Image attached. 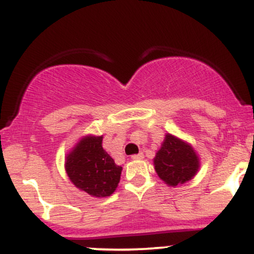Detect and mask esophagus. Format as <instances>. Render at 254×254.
Instances as JSON below:
<instances>
[{
	"mask_svg": "<svg viewBox=\"0 0 254 254\" xmlns=\"http://www.w3.org/2000/svg\"><path fill=\"white\" fill-rule=\"evenodd\" d=\"M144 158L143 153H138V154H133L131 159H133V160H142V159Z\"/></svg>",
	"mask_w": 254,
	"mask_h": 254,
	"instance_id": "esophagus-1",
	"label": "esophagus"
}]
</instances>
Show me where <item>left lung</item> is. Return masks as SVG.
<instances>
[{"instance_id": "left-lung-1", "label": "left lung", "mask_w": 254, "mask_h": 254, "mask_svg": "<svg viewBox=\"0 0 254 254\" xmlns=\"http://www.w3.org/2000/svg\"><path fill=\"white\" fill-rule=\"evenodd\" d=\"M153 163L159 178L169 187L188 182L200 169V158L191 144L171 133L165 135Z\"/></svg>"}]
</instances>
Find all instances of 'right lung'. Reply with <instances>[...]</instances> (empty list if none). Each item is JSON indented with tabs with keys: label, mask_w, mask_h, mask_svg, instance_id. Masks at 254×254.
Returning <instances> with one entry per match:
<instances>
[{
	"label": "right lung",
	"mask_w": 254,
	"mask_h": 254,
	"mask_svg": "<svg viewBox=\"0 0 254 254\" xmlns=\"http://www.w3.org/2000/svg\"><path fill=\"white\" fill-rule=\"evenodd\" d=\"M65 170L80 191L94 197H106L118 187L123 168L102 148V135H85L66 154Z\"/></svg>",
	"instance_id": "obj_1"
}]
</instances>
